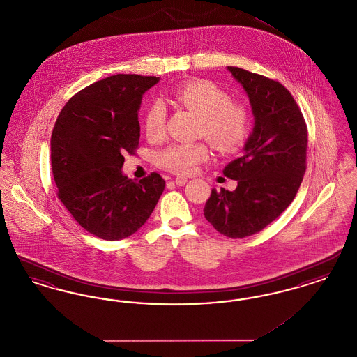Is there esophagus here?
<instances>
[{"label": "esophagus", "instance_id": "esophagus-1", "mask_svg": "<svg viewBox=\"0 0 357 357\" xmlns=\"http://www.w3.org/2000/svg\"><path fill=\"white\" fill-rule=\"evenodd\" d=\"M174 182H175L178 186H185L187 182H188V179H187L186 176H176Z\"/></svg>", "mask_w": 357, "mask_h": 357}]
</instances>
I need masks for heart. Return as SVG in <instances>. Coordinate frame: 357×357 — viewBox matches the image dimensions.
<instances>
[{"label":"heart","mask_w":357,"mask_h":357,"mask_svg":"<svg viewBox=\"0 0 357 357\" xmlns=\"http://www.w3.org/2000/svg\"><path fill=\"white\" fill-rule=\"evenodd\" d=\"M172 99L201 116L198 135L204 136L220 153L238 150L249 136L252 118L249 109L233 102L231 96L208 80H192L172 91ZM144 131L150 140H159L166 132V108L153 102L144 114ZM208 158L204 142L175 143L156 155V163L165 170L186 175Z\"/></svg>","instance_id":"1"}]
</instances>
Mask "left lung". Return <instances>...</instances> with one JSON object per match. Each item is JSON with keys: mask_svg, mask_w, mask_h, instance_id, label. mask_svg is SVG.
Returning <instances> with one entry per match:
<instances>
[{"mask_svg": "<svg viewBox=\"0 0 357 357\" xmlns=\"http://www.w3.org/2000/svg\"><path fill=\"white\" fill-rule=\"evenodd\" d=\"M246 91L255 128L243 153L225 169L234 191L211 190L204 218L229 238L253 236L291 204L306 170L307 128L288 89L269 77L227 67Z\"/></svg>", "mask_w": 357, "mask_h": 357, "instance_id": "obj_1", "label": "left lung"}]
</instances>
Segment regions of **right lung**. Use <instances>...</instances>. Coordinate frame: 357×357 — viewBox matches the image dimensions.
Masks as SVG:
<instances>
[{"label":"right lung","mask_w":357,"mask_h":357,"mask_svg":"<svg viewBox=\"0 0 357 357\" xmlns=\"http://www.w3.org/2000/svg\"><path fill=\"white\" fill-rule=\"evenodd\" d=\"M155 76L114 75L69 99L54 123L51 163L57 197L88 233L119 241L136 233L166 182L158 174L136 182L123 175L124 153L139 146L137 111Z\"/></svg>","instance_id":"right-lung-1"}]
</instances>
